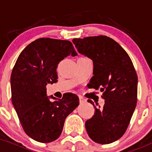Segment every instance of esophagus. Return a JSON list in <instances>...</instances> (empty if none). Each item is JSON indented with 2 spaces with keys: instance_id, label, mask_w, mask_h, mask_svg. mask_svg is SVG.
<instances>
[{
  "instance_id": "obj_1",
  "label": "esophagus",
  "mask_w": 152,
  "mask_h": 152,
  "mask_svg": "<svg viewBox=\"0 0 152 152\" xmlns=\"http://www.w3.org/2000/svg\"><path fill=\"white\" fill-rule=\"evenodd\" d=\"M79 99H80V103H84L86 101V99H84L83 97H82V96H79Z\"/></svg>"
}]
</instances>
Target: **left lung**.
Masks as SVG:
<instances>
[{"mask_svg": "<svg viewBox=\"0 0 152 152\" xmlns=\"http://www.w3.org/2000/svg\"><path fill=\"white\" fill-rule=\"evenodd\" d=\"M77 51L93 61L94 76L89 88L100 89L104 104L96 107L86 121L87 133L92 140L108 144L124 134L137 103V76L130 58L119 44L106 36L73 39ZM98 105V104H96Z\"/></svg>", "mask_w": 152, "mask_h": 152, "instance_id": "8db88e82", "label": "left lung"}]
</instances>
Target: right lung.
Listing matches in <instances>:
<instances>
[{
    "instance_id": "add662e5",
    "label": "right lung",
    "mask_w": 152,
    "mask_h": 152,
    "mask_svg": "<svg viewBox=\"0 0 152 152\" xmlns=\"http://www.w3.org/2000/svg\"><path fill=\"white\" fill-rule=\"evenodd\" d=\"M69 55H77L71 42L38 39L22 51L12 69V104L26 133L40 143L58 138L66 118L79 105L75 94L66 93L58 100L47 96L46 86L58 81V64Z\"/></svg>"
}]
</instances>
